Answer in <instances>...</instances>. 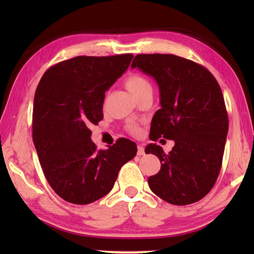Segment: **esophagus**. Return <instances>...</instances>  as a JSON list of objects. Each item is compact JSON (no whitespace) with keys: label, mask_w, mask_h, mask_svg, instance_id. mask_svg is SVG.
<instances>
[{"label":"esophagus","mask_w":254,"mask_h":254,"mask_svg":"<svg viewBox=\"0 0 254 254\" xmlns=\"http://www.w3.org/2000/svg\"><path fill=\"white\" fill-rule=\"evenodd\" d=\"M143 154H144L143 145L139 144V145H137V156H143Z\"/></svg>","instance_id":"1"}]
</instances>
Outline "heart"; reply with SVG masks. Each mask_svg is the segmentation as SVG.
<instances>
[{
  "label": "heart",
  "instance_id": "obj_1",
  "mask_svg": "<svg viewBox=\"0 0 254 254\" xmlns=\"http://www.w3.org/2000/svg\"><path fill=\"white\" fill-rule=\"evenodd\" d=\"M124 85L135 98L140 97L148 92H152V85L148 78L140 74H130L124 79ZM127 128L132 134H137L140 132V127L135 122L130 121L127 123Z\"/></svg>",
  "mask_w": 254,
  "mask_h": 254
}]
</instances>
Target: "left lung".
<instances>
[{
  "instance_id": "obj_1",
  "label": "left lung",
  "mask_w": 254,
  "mask_h": 254,
  "mask_svg": "<svg viewBox=\"0 0 254 254\" xmlns=\"http://www.w3.org/2000/svg\"><path fill=\"white\" fill-rule=\"evenodd\" d=\"M135 67L159 86L161 107L152 118L150 139L175 141L168 154L156 143L145 148L161 162L149 187L167 203H196L213 188L224 154L229 118L220 85L205 67L175 55H136Z\"/></svg>"
}]
</instances>
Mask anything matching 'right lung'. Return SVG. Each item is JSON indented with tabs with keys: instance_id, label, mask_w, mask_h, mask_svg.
I'll use <instances>...</instances> for the list:
<instances>
[{
	"instance_id": "1",
	"label": "right lung",
	"mask_w": 254,
	"mask_h": 254,
	"mask_svg": "<svg viewBox=\"0 0 254 254\" xmlns=\"http://www.w3.org/2000/svg\"><path fill=\"white\" fill-rule=\"evenodd\" d=\"M132 54L78 57L50 67L33 101L32 139L45 177L68 203L91 204L109 194L136 144L121 137L97 150L89 127L103 119L105 92L130 66Z\"/></svg>"
}]
</instances>
